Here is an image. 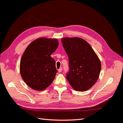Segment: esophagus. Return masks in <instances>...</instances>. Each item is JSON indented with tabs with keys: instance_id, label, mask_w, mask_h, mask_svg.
<instances>
[{
	"instance_id": "34e87169",
	"label": "esophagus",
	"mask_w": 123,
	"mask_h": 123,
	"mask_svg": "<svg viewBox=\"0 0 123 123\" xmlns=\"http://www.w3.org/2000/svg\"><path fill=\"white\" fill-rule=\"evenodd\" d=\"M62 67H61L60 68H59V69L58 70V71L59 72H62Z\"/></svg>"
}]
</instances>
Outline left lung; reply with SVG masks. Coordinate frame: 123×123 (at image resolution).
<instances>
[{
    "mask_svg": "<svg viewBox=\"0 0 123 123\" xmlns=\"http://www.w3.org/2000/svg\"><path fill=\"white\" fill-rule=\"evenodd\" d=\"M62 43L69 58L67 80L74 90H88L96 82L101 70L97 55L90 44L80 38H63Z\"/></svg>",
    "mask_w": 123,
    "mask_h": 123,
    "instance_id": "1",
    "label": "left lung"
}]
</instances>
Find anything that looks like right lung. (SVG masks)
<instances>
[{
    "label": "right lung",
    "instance_id": "add662e5",
    "mask_svg": "<svg viewBox=\"0 0 123 123\" xmlns=\"http://www.w3.org/2000/svg\"><path fill=\"white\" fill-rule=\"evenodd\" d=\"M58 45L57 39L40 38L26 48L20 60V72L29 87L42 91L52 83L57 71L51 55Z\"/></svg>",
    "mask_w": 123,
    "mask_h": 123
}]
</instances>
